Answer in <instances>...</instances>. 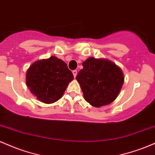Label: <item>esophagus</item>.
I'll return each instance as SVG.
<instances>
[{
    "instance_id": "1",
    "label": "esophagus",
    "mask_w": 155,
    "mask_h": 155,
    "mask_svg": "<svg viewBox=\"0 0 155 155\" xmlns=\"http://www.w3.org/2000/svg\"><path fill=\"white\" fill-rule=\"evenodd\" d=\"M72 73H73V75H74V77L75 78L76 76H77V74H78L77 70H73L72 71Z\"/></svg>"
}]
</instances>
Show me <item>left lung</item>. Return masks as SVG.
Returning <instances> with one entry per match:
<instances>
[{"label": "left lung", "instance_id": "8db88e82", "mask_svg": "<svg viewBox=\"0 0 155 155\" xmlns=\"http://www.w3.org/2000/svg\"><path fill=\"white\" fill-rule=\"evenodd\" d=\"M76 76L87 102L94 107L107 105L116 100L124 83L120 67L107 59L88 58Z\"/></svg>", "mask_w": 155, "mask_h": 155}]
</instances>
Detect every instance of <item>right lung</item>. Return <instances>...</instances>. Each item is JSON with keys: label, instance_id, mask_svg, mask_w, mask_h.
Listing matches in <instances>:
<instances>
[{"label": "right lung", "instance_id": "obj_1", "mask_svg": "<svg viewBox=\"0 0 155 155\" xmlns=\"http://www.w3.org/2000/svg\"><path fill=\"white\" fill-rule=\"evenodd\" d=\"M73 79L67 64L55 56L34 62L26 72V85L31 92L46 104L61 98Z\"/></svg>", "mask_w": 155, "mask_h": 155}]
</instances>
